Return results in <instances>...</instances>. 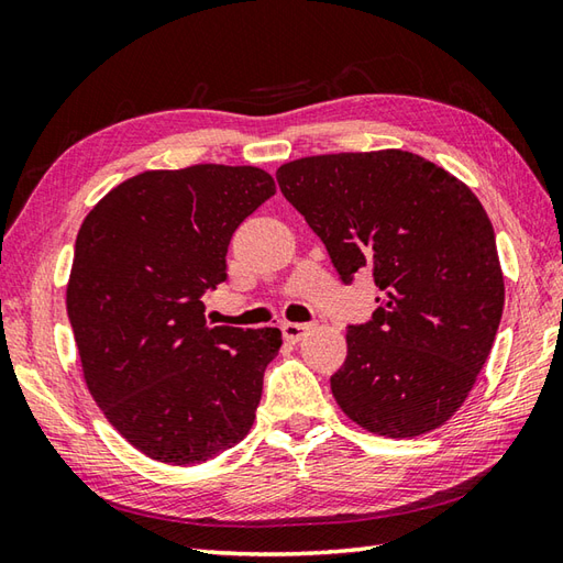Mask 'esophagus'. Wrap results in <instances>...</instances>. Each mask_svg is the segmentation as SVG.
<instances>
[{
	"label": "esophagus",
	"instance_id": "esophagus-1",
	"mask_svg": "<svg viewBox=\"0 0 563 563\" xmlns=\"http://www.w3.org/2000/svg\"><path fill=\"white\" fill-rule=\"evenodd\" d=\"M307 331H309V324H295V321H285L283 324V336L290 343L302 341L307 336Z\"/></svg>",
	"mask_w": 563,
	"mask_h": 563
}]
</instances>
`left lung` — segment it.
<instances>
[{
	"label": "left lung",
	"instance_id": "left-lung-1",
	"mask_svg": "<svg viewBox=\"0 0 563 563\" xmlns=\"http://www.w3.org/2000/svg\"><path fill=\"white\" fill-rule=\"evenodd\" d=\"M278 186L343 283L369 271L373 321L349 327L333 399L361 428L418 438L470 397L504 314L494 227L472 188L404 150L283 164Z\"/></svg>",
	"mask_w": 563,
	"mask_h": 563
}]
</instances>
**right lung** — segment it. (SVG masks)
Instances as JSON below:
<instances>
[{
	"instance_id": "add662e5",
	"label": "right lung",
	"mask_w": 563,
	"mask_h": 563,
	"mask_svg": "<svg viewBox=\"0 0 563 563\" xmlns=\"http://www.w3.org/2000/svg\"><path fill=\"white\" fill-rule=\"evenodd\" d=\"M275 194L258 166L152 169L84 218L67 283L81 375L130 445L174 466L218 457L254 426L280 329L210 327L234 230Z\"/></svg>"
}]
</instances>
